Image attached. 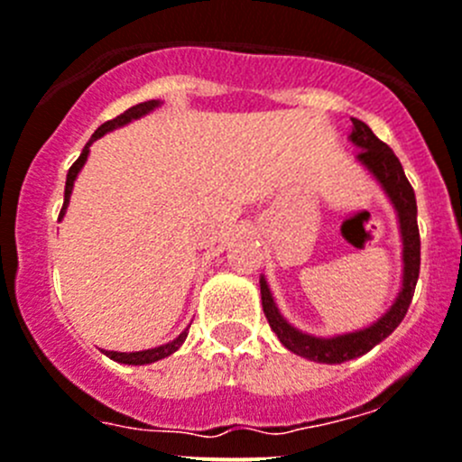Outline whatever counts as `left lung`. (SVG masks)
<instances>
[{
	"mask_svg": "<svg viewBox=\"0 0 462 462\" xmlns=\"http://www.w3.org/2000/svg\"><path fill=\"white\" fill-rule=\"evenodd\" d=\"M347 140L361 149L356 153V162L377 180L386 199L391 200L393 209L397 214V226H400L402 236V286L397 298L393 300L386 313L370 322L364 329L345 331V334L336 336H313L307 331L298 329L291 325L282 311L277 309L275 298L271 293L266 277H259V286H262V307L268 318V325L275 331L280 343L286 350L293 355L302 356V359L316 361V364H345V361L359 359L365 352H370L374 345L382 343L383 338L397 329L402 320H404L406 311L413 300L415 284H418L420 275V230H418V205H415V191L411 182L406 180L402 162L397 155L393 153L391 146L383 144L377 135L364 124L361 119L352 117V133Z\"/></svg>",
	"mask_w": 462,
	"mask_h": 462,
	"instance_id": "obj_1",
	"label": "left lung"
}]
</instances>
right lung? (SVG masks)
<instances>
[{
  "label": "right lung",
  "mask_w": 462,
  "mask_h": 462,
  "mask_svg": "<svg viewBox=\"0 0 462 462\" xmlns=\"http://www.w3.org/2000/svg\"><path fill=\"white\" fill-rule=\"evenodd\" d=\"M160 106H162V101H158V98H153V101L137 103V106L128 107V110L124 112V115H119V117L110 119V122L101 124V126H98L97 131H94L92 140H89L88 144H85L83 153L79 155V160H76V162L71 164L69 173H67V182H65V203H62V209H60V218L65 217V212H67V205H69V199H71V189H74V182H76V178H79L80 169H83V167H85V162H88L89 146H92L94 142L98 140V137H103V135H106V133L117 131V128L126 126V124L135 122V119H142V117H146V115H149V112H153L155 107H160ZM187 331H189V329H185V331H182V334L178 336V338L169 340V343H164V345H158V347H151V350H140V352H112V350H101V352H103V355L107 356V359L117 361V364H126V365H146V364H155V361H160V359H167V356H171L173 352H178V350H180V345L185 343V338H187Z\"/></svg>",
  "instance_id": "1"
}]
</instances>
